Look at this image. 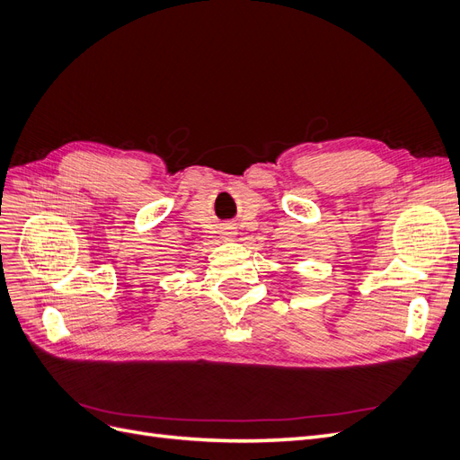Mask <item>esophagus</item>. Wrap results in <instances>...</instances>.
<instances>
[{
  "mask_svg": "<svg viewBox=\"0 0 460 460\" xmlns=\"http://www.w3.org/2000/svg\"><path fill=\"white\" fill-rule=\"evenodd\" d=\"M234 227H231V226H226V227H221L219 229V233H221V236H224V239H231V236L234 234V231H233Z\"/></svg>",
  "mask_w": 460,
  "mask_h": 460,
  "instance_id": "34e87169",
  "label": "esophagus"
}]
</instances>
